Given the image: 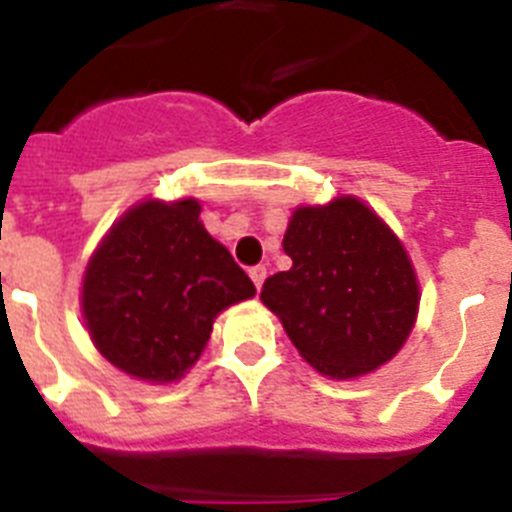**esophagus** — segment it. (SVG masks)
Returning a JSON list of instances; mask_svg holds the SVG:
<instances>
[{
    "label": "esophagus",
    "instance_id": "obj_1",
    "mask_svg": "<svg viewBox=\"0 0 512 512\" xmlns=\"http://www.w3.org/2000/svg\"><path fill=\"white\" fill-rule=\"evenodd\" d=\"M248 277L253 279V284H256V289H261V284H264V279H266V266H251V269H248Z\"/></svg>",
    "mask_w": 512,
    "mask_h": 512
}]
</instances>
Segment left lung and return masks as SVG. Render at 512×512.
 <instances>
[{
    "mask_svg": "<svg viewBox=\"0 0 512 512\" xmlns=\"http://www.w3.org/2000/svg\"><path fill=\"white\" fill-rule=\"evenodd\" d=\"M282 246L292 266L266 279L261 300L302 359L351 379L400 351L418 312V279L395 233L364 202L300 207Z\"/></svg>",
    "mask_w": 512,
    "mask_h": 512,
    "instance_id": "8db88e82",
    "label": "left lung"
}]
</instances>
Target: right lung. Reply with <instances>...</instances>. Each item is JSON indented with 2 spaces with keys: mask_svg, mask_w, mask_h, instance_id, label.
<instances>
[{
  "mask_svg": "<svg viewBox=\"0 0 512 512\" xmlns=\"http://www.w3.org/2000/svg\"><path fill=\"white\" fill-rule=\"evenodd\" d=\"M253 295L246 271L202 228L200 202H143L92 256L81 305L110 364L174 382L200 359L217 312Z\"/></svg>",
  "mask_w": 512,
  "mask_h": 512,
  "instance_id": "1",
  "label": "right lung"
}]
</instances>
